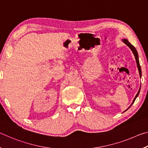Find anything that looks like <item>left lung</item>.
I'll list each match as a JSON object with an SVG mask.
<instances>
[{"label": "left lung", "mask_w": 148, "mask_h": 148, "mask_svg": "<svg viewBox=\"0 0 148 148\" xmlns=\"http://www.w3.org/2000/svg\"><path fill=\"white\" fill-rule=\"evenodd\" d=\"M123 42H124V43L127 45V46H129V48L131 49V51H132V53H133V54H134V57H135V59H136V64H137V67H138V72H139V74H140V77H141V76H142V71H141V67H140V62H139V59H138V52H137V51H136V48H135V47L132 46V45L130 43V42L127 40V39H123ZM140 89L138 90V92H137V94H136V96H135V97H134V100H133V101H132V104H131V106H130L129 107V108L130 107H131V106H132V104L134 103V101H135V100H136V99L137 98V97L138 96V95H139V93H140ZM129 108H127L126 110H125V111H127V110H128Z\"/></svg>", "instance_id": "left-lung-1"}]
</instances>
